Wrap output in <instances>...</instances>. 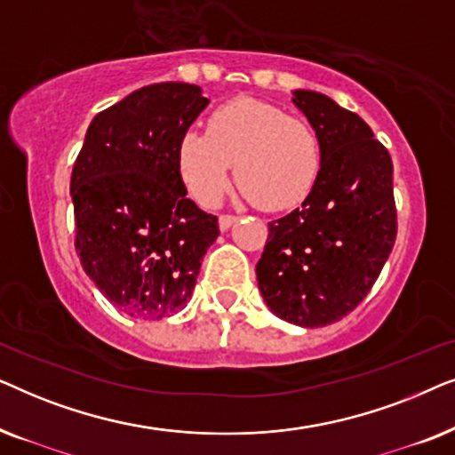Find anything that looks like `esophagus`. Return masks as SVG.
<instances>
[{
	"mask_svg": "<svg viewBox=\"0 0 455 455\" xmlns=\"http://www.w3.org/2000/svg\"><path fill=\"white\" fill-rule=\"evenodd\" d=\"M235 220H238V217L235 215H229V213H223V215H220V228L223 229V232H226V229H229L235 223Z\"/></svg>",
	"mask_w": 455,
	"mask_h": 455,
	"instance_id": "1",
	"label": "esophagus"
}]
</instances>
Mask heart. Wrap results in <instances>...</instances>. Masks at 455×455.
<instances>
[{"label":"heart","instance_id":"heart-1","mask_svg":"<svg viewBox=\"0 0 455 455\" xmlns=\"http://www.w3.org/2000/svg\"><path fill=\"white\" fill-rule=\"evenodd\" d=\"M178 165L192 196L211 207L235 165L240 190L265 211H285L313 192L323 167L319 132L307 117L257 99H234L207 120V134L188 130Z\"/></svg>","mask_w":455,"mask_h":455}]
</instances>
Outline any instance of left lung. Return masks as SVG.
Here are the masks:
<instances>
[{
    "instance_id": "8db88e82",
    "label": "left lung",
    "mask_w": 455,
    "mask_h": 455,
    "mask_svg": "<svg viewBox=\"0 0 455 455\" xmlns=\"http://www.w3.org/2000/svg\"><path fill=\"white\" fill-rule=\"evenodd\" d=\"M323 145L302 207L269 223L257 282L279 319L325 327L350 315L377 282L397 234L394 164L363 117L313 91H294Z\"/></svg>"
}]
</instances>
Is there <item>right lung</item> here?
<instances>
[{"label":"right lung","instance_id":"add662e5","mask_svg":"<svg viewBox=\"0 0 455 455\" xmlns=\"http://www.w3.org/2000/svg\"><path fill=\"white\" fill-rule=\"evenodd\" d=\"M209 105L198 86L157 83L95 116L72 170L80 265L130 316L164 319L186 307L217 217L186 196L180 139Z\"/></svg>","mask_w":455,"mask_h":455}]
</instances>
